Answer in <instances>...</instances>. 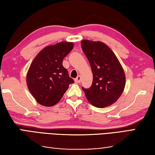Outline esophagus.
Listing matches in <instances>:
<instances>
[{
  "instance_id": "obj_1",
  "label": "esophagus",
  "mask_w": 155,
  "mask_h": 155,
  "mask_svg": "<svg viewBox=\"0 0 155 155\" xmlns=\"http://www.w3.org/2000/svg\"><path fill=\"white\" fill-rule=\"evenodd\" d=\"M81 80H82V78H81L80 75H78L77 78H75V82L76 83H80Z\"/></svg>"
}]
</instances>
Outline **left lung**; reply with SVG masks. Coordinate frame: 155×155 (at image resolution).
<instances>
[{"label":"left lung","instance_id":"1","mask_svg":"<svg viewBox=\"0 0 155 155\" xmlns=\"http://www.w3.org/2000/svg\"><path fill=\"white\" fill-rule=\"evenodd\" d=\"M82 50L93 73L91 88H82L88 101L97 108L115 103L124 92L126 75L123 67L108 45L100 41L82 40Z\"/></svg>","mask_w":155,"mask_h":155}]
</instances>
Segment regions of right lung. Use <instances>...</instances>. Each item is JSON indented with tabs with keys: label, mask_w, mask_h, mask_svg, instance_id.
Instances as JSON below:
<instances>
[{
	"label": "right lung",
	"mask_w": 155,
	"mask_h": 155,
	"mask_svg": "<svg viewBox=\"0 0 155 155\" xmlns=\"http://www.w3.org/2000/svg\"><path fill=\"white\" fill-rule=\"evenodd\" d=\"M74 47L71 42H60L45 47L33 60L27 73V85L40 104L53 106L59 101L70 84L62 61Z\"/></svg>",
	"instance_id": "obj_1"
}]
</instances>
